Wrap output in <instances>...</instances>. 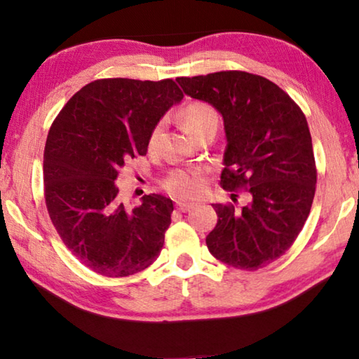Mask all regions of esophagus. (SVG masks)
I'll return each instance as SVG.
<instances>
[{
	"mask_svg": "<svg viewBox=\"0 0 359 359\" xmlns=\"http://www.w3.org/2000/svg\"><path fill=\"white\" fill-rule=\"evenodd\" d=\"M194 205L191 203H177V209L180 212H188L190 209H193Z\"/></svg>",
	"mask_w": 359,
	"mask_h": 359,
	"instance_id": "obj_1",
	"label": "esophagus"
}]
</instances>
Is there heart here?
I'll return each mask as SVG.
<instances>
[{
    "instance_id": "obj_1",
    "label": "heart",
    "mask_w": 359,
    "mask_h": 359,
    "mask_svg": "<svg viewBox=\"0 0 359 359\" xmlns=\"http://www.w3.org/2000/svg\"><path fill=\"white\" fill-rule=\"evenodd\" d=\"M182 121H184L185 130L193 136L196 135L198 131L208 128V126H218V114L214 107L208 104V102L194 101L184 109ZM163 130H165V120H160L154 128H151L147 139V147L150 151L156 149ZM165 188L169 193H172L174 196L182 199H193L201 194L204 188V177L201 172L196 171L174 172L165 180Z\"/></svg>"
}]
</instances>
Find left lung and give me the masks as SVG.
<instances>
[{
  "label": "left lung",
  "mask_w": 359,
  "mask_h": 359,
  "mask_svg": "<svg viewBox=\"0 0 359 359\" xmlns=\"http://www.w3.org/2000/svg\"><path fill=\"white\" fill-rule=\"evenodd\" d=\"M175 81L222 114L228 144L220 185L248 193L241 209L212 204L218 220L205 238L209 252L244 271L271 264L293 245L313 203L317 168L306 115L278 85L245 71Z\"/></svg>",
  "instance_id": "8db88e82"
}]
</instances>
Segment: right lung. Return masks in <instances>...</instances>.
Returning a JSON list of instances; mask_svg holds the SVG:
<instances>
[{"instance_id":"add662e5","label":"right lung","mask_w":359,"mask_h":359,"mask_svg":"<svg viewBox=\"0 0 359 359\" xmlns=\"http://www.w3.org/2000/svg\"><path fill=\"white\" fill-rule=\"evenodd\" d=\"M182 98L172 79H100L53 120L44 150L46 205L63 244L96 274H137L161 252L172 201L145 194L128 209L115 180L125 161L147 154L151 128Z\"/></svg>"}]
</instances>
